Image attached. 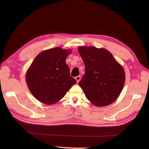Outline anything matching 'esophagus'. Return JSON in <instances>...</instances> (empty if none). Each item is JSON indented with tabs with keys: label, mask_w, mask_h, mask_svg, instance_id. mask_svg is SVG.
<instances>
[{
	"label": "esophagus",
	"mask_w": 149,
	"mask_h": 149,
	"mask_svg": "<svg viewBox=\"0 0 149 149\" xmlns=\"http://www.w3.org/2000/svg\"><path fill=\"white\" fill-rule=\"evenodd\" d=\"M81 79V76H77V77H75V79L76 80V81H77V83H79V82L80 81Z\"/></svg>",
	"instance_id": "esophagus-1"
}]
</instances>
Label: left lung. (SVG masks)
<instances>
[{
  "mask_svg": "<svg viewBox=\"0 0 149 149\" xmlns=\"http://www.w3.org/2000/svg\"><path fill=\"white\" fill-rule=\"evenodd\" d=\"M78 51L86 70L79 85L87 99L98 107L115 102L124 86L125 74L123 66L106 49L81 46Z\"/></svg>",
  "mask_w": 149,
  "mask_h": 149,
  "instance_id": "obj_1",
  "label": "left lung"
}]
</instances>
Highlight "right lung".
Instances as JSON below:
<instances>
[{"instance_id":"add662e5","label":"right lung","mask_w":149,"mask_h":149,"mask_svg":"<svg viewBox=\"0 0 149 149\" xmlns=\"http://www.w3.org/2000/svg\"><path fill=\"white\" fill-rule=\"evenodd\" d=\"M70 49L55 47L38 54L26 74L29 91L36 99L47 105L63 99L76 81L70 75L66 59Z\"/></svg>"}]
</instances>
